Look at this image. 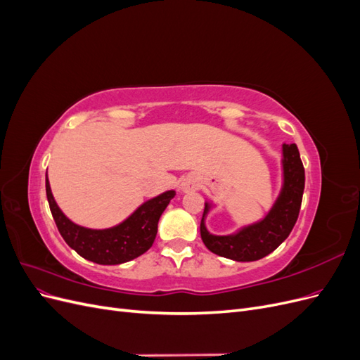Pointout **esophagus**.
<instances>
[{"label": "esophagus", "instance_id": "1", "mask_svg": "<svg viewBox=\"0 0 360 360\" xmlns=\"http://www.w3.org/2000/svg\"><path fill=\"white\" fill-rule=\"evenodd\" d=\"M181 189L183 191H193V189H197V184H195L192 180H184L181 183Z\"/></svg>", "mask_w": 360, "mask_h": 360}]
</instances>
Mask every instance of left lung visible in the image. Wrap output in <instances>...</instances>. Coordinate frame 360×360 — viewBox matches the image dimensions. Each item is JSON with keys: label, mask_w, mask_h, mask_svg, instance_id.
Masks as SVG:
<instances>
[{"label": "left lung", "mask_w": 360, "mask_h": 360, "mask_svg": "<svg viewBox=\"0 0 360 360\" xmlns=\"http://www.w3.org/2000/svg\"><path fill=\"white\" fill-rule=\"evenodd\" d=\"M284 189L264 221L248 226L236 236L219 237L207 233L204 207L200 233L204 245L213 254L234 261H257L269 255L290 236L299 217L304 189V168L296 144H284Z\"/></svg>", "instance_id": "1"}]
</instances>
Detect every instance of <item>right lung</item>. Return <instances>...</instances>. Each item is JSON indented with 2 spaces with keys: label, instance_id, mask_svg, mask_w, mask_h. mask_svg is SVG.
I'll return each mask as SVG.
<instances>
[{
  "label": "right lung",
  "instance_id": "right-lung-1",
  "mask_svg": "<svg viewBox=\"0 0 360 360\" xmlns=\"http://www.w3.org/2000/svg\"><path fill=\"white\" fill-rule=\"evenodd\" d=\"M176 192L168 191L144 202L124 222L110 230H86L75 225L53 201L46 179V197L53 221L61 237L82 258L97 264H122L143 255L153 245L159 217Z\"/></svg>",
  "mask_w": 360,
  "mask_h": 360
}]
</instances>
